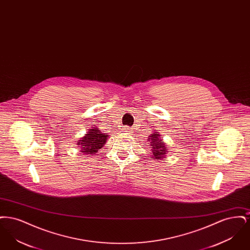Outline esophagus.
<instances>
[{
	"label": "esophagus",
	"instance_id": "obj_1",
	"mask_svg": "<svg viewBox=\"0 0 250 250\" xmlns=\"http://www.w3.org/2000/svg\"><path fill=\"white\" fill-rule=\"evenodd\" d=\"M125 131L126 132V133H130L131 132V128L130 127H128V126H126L125 128Z\"/></svg>",
	"mask_w": 250,
	"mask_h": 250
}]
</instances>
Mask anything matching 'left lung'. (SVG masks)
Returning a JSON list of instances; mask_svg holds the SVG:
<instances>
[{"mask_svg":"<svg viewBox=\"0 0 250 250\" xmlns=\"http://www.w3.org/2000/svg\"><path fill=\"white\" fill-rule=\"evenodd\" d=\"M150 138L149 141L151 143V148H152V156L153 158L160 160L166 157L167 153V145L166 143H162L161 139L159 138L160 135L153 133L151 136H149Z\"/></svg>","mask_w":250,"mask_h":250,"instance_id":"1","label":"left lung"}]
</instances>
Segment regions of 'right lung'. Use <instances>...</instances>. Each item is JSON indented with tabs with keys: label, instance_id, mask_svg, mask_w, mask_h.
Returning <instances> with one entry per match:
<instances>
[{
	"label": "right lung",
	"instance_id": "obj_1",
	"mask_svg": "<svg viewBox=\"0 0 250 250\" xmlns=\"http://www.w3.org/2000/svg\"><path fill=\"white\" fill-rule=\"evenodd\" d=\"M107 137V133H102L97 127H94L93 129H89L77 144L80 145L81 153L83 155H94L104 146Z\"/></svg>",
	"mask_w": 250,
	"mask_h": 250
}]
</instances>
